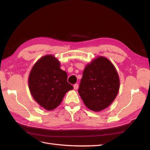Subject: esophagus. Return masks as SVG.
Wrapping results in <instances>:
<instances>
[{"label":"esophagus","instance_id":"esophagus-1","mask_svg":"<svg viewBox=\"0 0 150 150\" xmlns=\"http://www.w3.org/2000/svg\"><path fill=\"white\" fill-rule=\"evenodd\" d=\"M73 88H74L75 90H77L78 88H79V85H78V84H75L74 85H73Z\"/></svg>","mask_w":150,"mask_h":150}]
</instances>
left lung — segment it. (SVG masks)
<instances>
[{
    "instance_id": "left-lung-1",
    "label": "left lung",
    "mask_w": 150,
    "mask_h": 150,
    "mask_svg": "<svg viewBox=\"0 0 150 150\" xmlns=\"http://www.w3.org/2000/svg\"><path fill=\"white\" fill-rule=\"evenodd\" d=\"M119 85V75L113 64L104 57H98L86 66L78 92L86 106L100 111L113 103Z\"/></svg>"
}]
</instances>
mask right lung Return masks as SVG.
<instances>
[{"label": "right lung", "mask_w": 150, "mask_h": 150, "mask_svg": "<svg viewBox=\"0 0 150 150\" xmlns=\"http://www.w3.org/2000/svg\"><path fill=\"white\" fill-rule=\"evenodd\" d=\"M66 71L60 68V62L52 55L42 57L35 64L28 79L33 98L47 110L59 106L73 86L67 81Z\"/></svg>", "instance_id": "1"}]
</instances>
